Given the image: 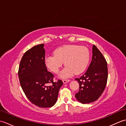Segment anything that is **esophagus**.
<instances>
[{
  "mask_svg": "<svg viewBox=\"0 0 126 126\" xmlns=\"http://www.w3.org/2000/svg\"><path fill=\"white\" fill-rule=\"evenodd\" d=\"M69 82H70V80L69 79H63V82L64 84H65L66 83H68Z\"/></svg>",
  "mask_w": 126,
  "mask_h": 126,
  "instance_id": "34e87169",
  "label": "esophagus"
}]
</instances>
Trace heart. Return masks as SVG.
I'll list each match as a JSON object with an SVG mask.
<instances>
[{
	"instance_id": "1",
	"label": "heart",
	"mask_w": 126,
	"mask_h": 126,
	"mask_svg": "<svg viewBox=\"0 0 126 126\" xmlns=\"http://www.w3.org/2000/svg\"><path fill=\"white\" fill-rule=\"evenodd\" d=\"M90 60V52L87 47L76 45H66L56 49L54 55L45 58L47 68L55 74L58 73L64 63L66 66L60 74V77L66 79L83 73L87 68Z\"/></svg>"
}]
</instances>
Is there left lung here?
<instances>
[{
  "label": "left lung",
  "mask_w": 126,
  "mask_h": 126,
  "mask_svg": "<svg viewBox=\"0 0 126 126\" xmlns=\"http://www.w3.org/2000/svg\"><path fill=\"white\" fill-rule=\"evenodd\" d=\"M92 50V60L86 73L80 78L75 79L79 85V91L75 97L82 104L97 100L103 93L107 82V63L94 45Z\"/></svg>",
  "instance_id": "left-lung-1"
}]
</instances>
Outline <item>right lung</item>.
Returning a JSON list of instances; mask_svg holds the SVG:
<instances>
[{"instance_id": "add662e5", "label": "right lung", "mask_w": 126, "mask_h": 126, "mask_svg": "<svg viewBox=\"0 0 126 126\" xmlns=\"http://www.w3.org/2000/svg\"><path fill=\"white\" fill-rule=\"evenodd\" d=\"M44 46V44L36 45L24 54L19 67L18 77L21 87L29 101L39 107L49 108L57 102L63 82L60 79L53 82L54 76L47 71ZM49 82L53 85L47 86Z\"/></svg>"}]
</instances>
